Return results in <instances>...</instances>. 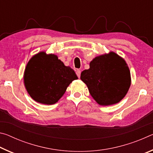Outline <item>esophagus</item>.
I'll return each mask as SVG.
<instances>
[{"label":"esophagus","mask_w":153,"mask_h":153,"mask_svg":"<svg viewBox=\"0 0 153 153\" xmlns=\"http://www.w3.org/2000/svg\"><path fill=\"white\" fill-rule=\"evenodd\" d=\"M76 75L77 76V77H80V75H81V71L80 70H79V69H77V70L76 71Z\"/></svg>","instance_id":"34e87169"}]
</instances>
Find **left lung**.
Returning <instances> with one entry per match:
<instances>
[{"label":"left lung","instance_id":"8db88e82","mask_svg":"<svg viewBox=\"0 0 153 153\" xmlns=\"http://www.w3.org/2000/svg\"><path fill=\"white\" fill-rule=\"evenodd\" d=\"M98 104L112 105L126 95L131 85L130 71L126 62L114 52L95 57L90 68L80 76Z\"/></svg>","mask_w":153,"mask_h":153}]
</instances>
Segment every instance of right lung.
Masks as SVG:
<instances>
[{"instance_id": "obj_1", "label": "right lung", "mask_w": 153, "mask_h": 153, "mask_svg": "<svg viewBox=\"0 0 153 153\" xmlns=\"http://www.w3.org/2000/svg\"><path fill=\"white\" fill-rule=\"evenodd\" d=\"M75 71L65 66L57 56L40 52L33 56L25 67L24 82L28 94L35 101L53 105L63 97L72 81Z\"/></svg>"}]
</instances>
